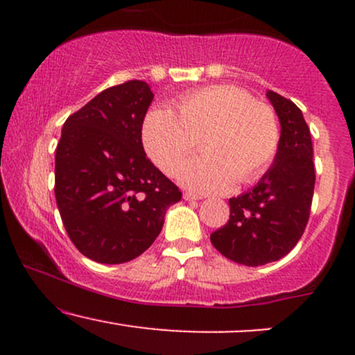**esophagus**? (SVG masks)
<instances>
[{
    "instance_id": "obj_1",
    "label": "esophagus",
    "mask_w": 355,
    "mask_h": 355,
    "mask_svg": "<svg viewBox=\"0 0 355 355\" xmlns=\"http://www.w3.org/2000/svg\"><path fill=\"white\" fill-rule=\"evenodd\" d=\"M183 198H185V200H189V202H193V200H200V195H195V193H190V191H185V193H183Z\"/></svg>"
}]
</instances>
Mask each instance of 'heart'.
<instances>
[{
    "label": "heart",
    "instance_id": "b5f03b06",
    "mask_svg": "<svg viewBox=\"0 0 355 355\" xmlns=\"http://www.w3.org/2000/svg\"><path fill=\"white\" fill-rule=\"evenodd\" d=\"M168 108L155 107L141 125V141L166 175H175L200 144L203 153L183 165L180 180L195 191H223L255 182L275 160L282 140L277 112L247 89L214 85L183 93Z\"/></svg>",
    "mask_w": 355,
    "mask_h": 355
}]
</instances>
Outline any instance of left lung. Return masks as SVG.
I'll return each instance as SVG.
<instances>
[{
  "instance_id": "left-lung-1",
  "label": "left lung",
  "mask_w": 355,
  "mask_h": 355,
  "mask_svg": "<svg viewBox=\"0 0 355 355\" xmlns=\"http://www.w3.org/2000/svg\"><path fill=\"white\" fill-rule=\"evenodd\" d=\"M282 126L274 165L252 190L229 200L230 218L210 235L227 259L248 267L285 257L302 237L315 185L311 130L294 101L267 93Z\"/></svg>"
}]
</instances>
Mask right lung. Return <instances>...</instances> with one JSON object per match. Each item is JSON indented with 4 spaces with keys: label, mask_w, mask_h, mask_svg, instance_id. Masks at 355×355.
<instances>
[{
    "label": "right lung",
    "mask_w": 355,
    "mask_h": 355,
    "mask_svg": "<svg viewBox=\"0 0 355 355\" xmlns=\"http://www.w3.org/2000/svg\"><path fill=\"white\" fill-rule=\"evenodd\" d=\"M153 93L130 80L98 93L64 121L55 157V197L67 234L100 263L141 255L182 191L146 157L141 125Z\"/></svg>",
    "instance_id": "right-lung-1"
}]
</instances>
